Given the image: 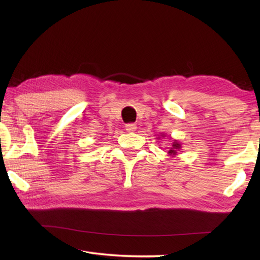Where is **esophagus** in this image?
<instances>
[{
    "label": "esophagus",
    "mask_w": 260,
    "mask_h": 260,
    "mask_svg": "<svg viewBox=\"0 0 260 260\" xmlns=\"http://www.w3.org/2000/svg\"><path fill=\"white\" fill-rule=\"evenodd\" d=\"M136 128H137V126L135 125V124H127L126 126H125V129L127 131V132H135L136 131Z\"/></svg>",
    "instance_id": "1"
}]
</instances>
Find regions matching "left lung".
<instances>
[{
	"label": "left lung",
	"instance_id": "left-lung-1",
	"mask_svg": "<svg viewBox=\"0 0 260 260\" xmlns=\"http://www.w3.org/2000/svg\"><path fill=\"white\" fill-rule=\"evenodd\" d=\"M164 137V135H162ZM159 139V137H158ZM181 150V144L178 142V141H174L172 143V147H170V151H169V154L171 156H175L178 155V152Z\"/></svg>",
	"mask_w": 260,
	"mask_h": 260
}]
</instances>
